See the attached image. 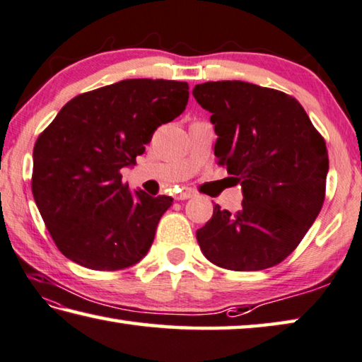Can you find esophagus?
Here are the masks:
<instances>
[{
	"mask_svg": "<svg viewBox=\"0 0 362 362\" xmlns=\"http://www.w3.org/2000/svg\"><path fill=\"white\" fill-rule=\"evenodd\" d=\"M193 196H194V192H193V189L185 188V189H182L180 193H177V194H175V199H177V201H185V199L193 198Z\"/></svg>",
	"mask_w": 362,
	"mask_h": 362,
	"instance_id": "1",
	"label": "esophagus"
}]
</instances>
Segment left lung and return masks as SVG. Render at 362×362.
I'll list each match as a JSON object with an SVG mask.
<instances>
[{"mask_svg":"<svg viewBox=\"0 0 362 362\" xmlns=\"http://www.w3.org/2000/svg\"><path fill=\"white\" fill-rule=\"evenodd\" d=\"M193 96L209 110L214 153L244 201L238 212L216 204L196 231L204 256L229 271H262L299 245L325 201L326 142L304 107L284 91L242 81L199 83Z\"/></svg>","mask_w":362,"mask_h":362,"instance_id":"left-lung-1","label":"left lung"}]
</instances>
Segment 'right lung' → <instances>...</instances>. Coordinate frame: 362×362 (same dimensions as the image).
<instances>
[{
	"label": "right lung",
	"instance_id": "right-lung-1",
	"mask_svg": "<svg viewBox=\"0 0 362 362\" xmlns=\"http://www.w3.org/2000/svg\"><path fill=\"white\" fill-rule=\"evenodd\" d=\"M188 83L127 78L64 104L33 148L31 189L58 250L93 271H120L152 245L169 196L131 192L120 170L136 164L155 129L187 107Z\"/></svg>",
	"mask_w": 362,
	"mask_h": 362
}]
</instances>
